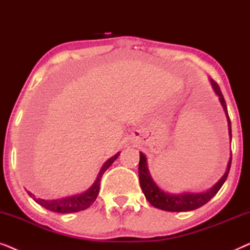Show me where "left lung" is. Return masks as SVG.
I'll list each match as a JSON object with an SVG mask.
<instances>
[{
  "instance_id": "obj_1",
  "label": "left lung",
  "mask_w": 250,
  "mask_h": 250,
  "mask_svg": "<svg viewBox=\"0 0 250 250\" xmlns=\"http://www.w3.org/2000/svg\"><path fill=\"white\" fill-rule=\"evenodd\" d=\"M211 86L214 88V92L218 95L220 102L223 107L225 115L228 118V125H229V134H230V139L232 138L231 134V121L228 114V108L227 104H225L224 97L222 94L221 88L218 86L216 82L210 80ZM231 160L232 156L230 157V160L228 163L227 170H225L224 175L217 181V183H215L209 190L204 191V192H184V193H169L166 192L160 189L157 186L155 181L152 180L150 172L148 169V164H146V158L142 152H140V163H139V179H140V186L145 193L146 199L149 201L150 205H152L153 207L159 208V209L167 210V211H189L197 209L201 206H204L205 204H207L215 194L218 192V190L221 189L223 186L225 180L229 175L231 167Z\"/></svg>"
}]
</instances>
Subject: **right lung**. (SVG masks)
<instances>
[{"label": "right lung", "instance_id": "1", "mask_svg": "<svg viewBox=\"0 0 250 250\" xmlns=\"http://www.w3.org/2000/svg\"><path fill=\"white\" fill-rule=\"evenodd\" d=\"M119 153L117 152L115 156H112L111 158H109L107 162L104 164V166L101 167L100 172L98 174L97 180L94 181V183L92 184L91 188L85 192L81 194H75V196L61 198V199L56 200H45V199H40V198H35L33 193H30L29 191H27L30 197L36 201L37 204L41 206L46 208L54 213H60V214H67V213H76V211L84 210L91 206L97 199L99 191H100V182L102 179V175L107 170L109 167L111 166V164L118 158Z\"/></svg>", "mask_w": 250, "mask_h": 250}]
</instances>
